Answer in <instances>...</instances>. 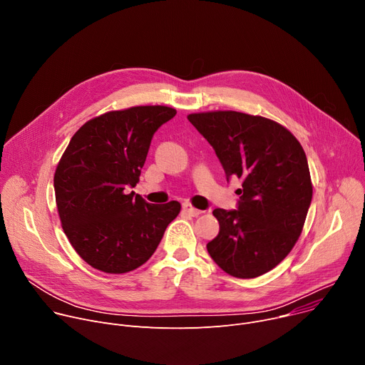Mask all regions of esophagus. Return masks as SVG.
Segmentation results:
<instances>
[{"label": "esophagus", "instance_id": "obj_1", "mask_svg": "<svg viewBox=\"0 0 365 365\" xmlns=\"http://www.w3.org/2000/svg\"><path fill=\"white\" fill-rule=\"evenodd\" d=\"M182 208H183V211L186 212V214H189L190 217H197L200 214H202V211H200V210H196V208H193L189 202H185L183 205H182Z\"/></svg>", "mask_w": 365, "mask_h": 365}]
</instances>
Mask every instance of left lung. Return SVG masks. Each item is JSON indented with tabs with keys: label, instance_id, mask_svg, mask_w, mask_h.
Returning <instances> with one entry per match:
<instances>
[{
	"label": "left lung",
	"instance_id": "1",
	"mask_svg": "<svg viewBox=\"0 0 365 365\" xmlns=\"http://www.w3.org/2000/svg\"><path fill=\"white\" fill-rule=\"evenodd\" d=\"M187 119L215 150L227 182L242 179L237 210L212 211L220 233L207 245L210 256L236 278L267 274L294 247L310 208L313 187L302 144L262 116L218 110Z\"/></svg>",
	"mask_w": 365,
	"mask_h": 365
}]
</instances>
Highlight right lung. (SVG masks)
<instances>
[{"label":"right lung","mask_w":365,"mask_h":365,"mask_svg":"<svg viewBox=\"0 0 365 365\" xmlns=\"http://www.w3.org/2000/svg\"><path fill=\"white\" fill-rule=\"evenodd\" d=\"M176 115L137 106L86 122L62 154L53 178L63 233L90 267L125 274L145 263L180 212L172 201L151 205L135 187L154 132Z\"/></svg>","instance_id":"add662e5"}]
</instances>
